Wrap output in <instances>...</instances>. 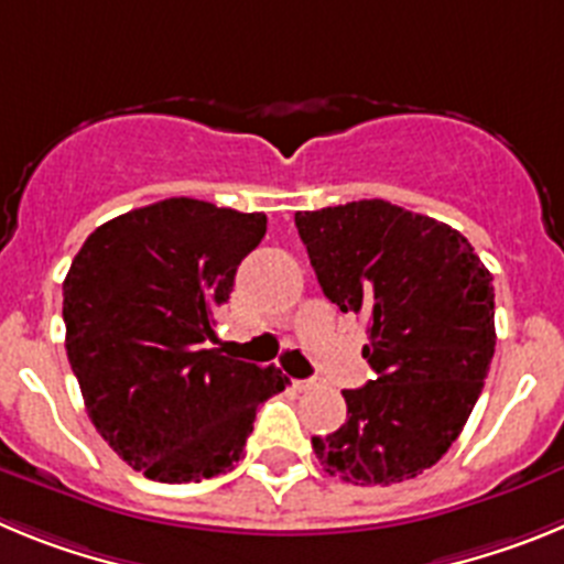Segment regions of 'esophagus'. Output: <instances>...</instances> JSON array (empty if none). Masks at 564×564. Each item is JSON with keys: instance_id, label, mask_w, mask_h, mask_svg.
Listing matches in <instances>:
<instances>
[{"instance_id": "1", "label": "esophagus", "mask_w": 564, "mask_h": 564, "mask_svg": "<svg viewBox=\"0 0 564 564\" xmlns=\"http://www.w3.org/2000/svg\"><path fill=\"white\" fill-rule=\"evenodd\" d=\"M293 390L296 392H307L313 387V381H305V378H293Z\"/></svg>"}]
</instances>
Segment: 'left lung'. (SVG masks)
Masks as SVG:
<instances>
[{"label": "left lung", "mask_w": 564, "mask_h": 564, "mask_svg": "<svg viewBox=\"0 0 564 564\" xmlns=\"http://www.w3.org/2000/svg\"><path fill=\"white\" fill-rule=\"evenodd\" d=\"M318 285L367 316L376 381L344 390L347 421L313 437L327 475L361 486L417 477L449 452L495 356V288L468 239L387 200L296 212Z\"/></svg>", "instance_id": "left-lung-1"}]
</instances>
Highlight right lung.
<instances>
[{"label": "right lung", "instance_id": "right-lung-1", "mask_svg": "<svg viewBox=\"0 0 564 564\" xmlns=\"http://www.w3.org/2000/svg\"><path fill=\"white\" fill-rule=\"evenodd\" d=\"M265 214L169 197L89 234L64 279L67 358L98 435L158 482H200L242 457L257 406L288 387L279 367L214 341L237 265Z\"/></svg>", "mask_w": 564, "mask_h": 564}]
</instances>
